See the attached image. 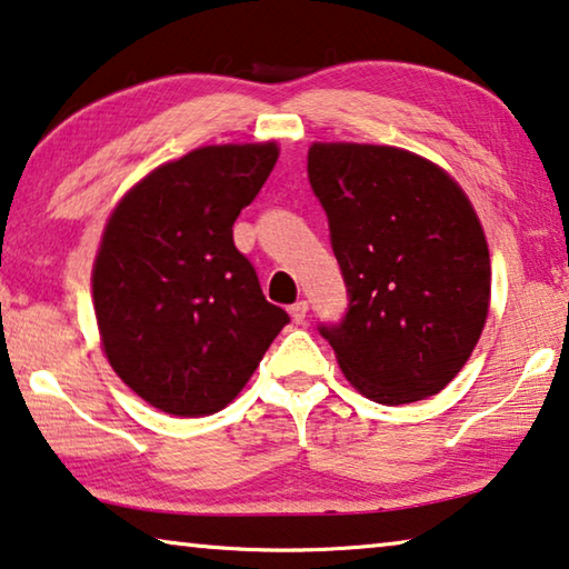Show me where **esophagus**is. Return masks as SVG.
<instances>
[{
  "instance_id": "1",
  "label": "esophagus",
  "mask_w": 569,
  "mask_h": 569,
  "mask_svg": "<svg viewBox=\"0 0 569 569\" xmlns=\"http://www.w3.org/2000/svg\"><path fill=\"white\" fill-rule=\"evenodd\" d=\"M288 313H291V319L296 323H303L306 317H309V301H296L291 309H288Z\"/></svg>"
}]
</instances>
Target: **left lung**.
<instances>
[{
    "mask_svg": "<svg viewBox=\"0 0 569 569\" xmlns=\"http://www.w3.org/2000/svg\"><path fill=\"white\" fill-rule=\"evenodd\" d=\"M309 179L349 291L321 327L359 395L405 405L438 395L481 339L491 258L471 200L436 161L400 147L313 141Z\"/></svg>",
    "mask_w": 569,
    "mask_h": 569,
    "instance_id": "8db88e82",
    "label": "left lung"
}]
</instances>
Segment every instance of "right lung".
Returning a JSON list of instances; mask_svg holds the SVG:
<instances>
[{
	"label": "right lung",
	"mask_w": 569,
	"mask_h": 569,
	"mask_svg": "<svg viewBox=\"0 0 569 569\" xmlns=\"http://www.w3.org/2000/svg\"><path fill=\"white\" fill-rule=\"evenodd\" d=\"M278 154L276 141L200 147L151 169L108 214L90 273L101 349L151 408H228L288 323L232 240Z\"/></svg>",
	"instance_id": "add662e5"
}]
</instances>
